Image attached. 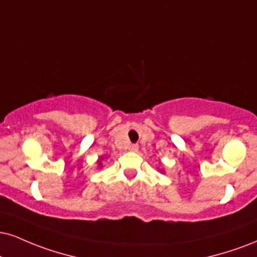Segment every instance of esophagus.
Segmentation results:
<instances>
[{"mask_svg":"<svg viewBox=\"0 0 257 257\" xmlns=\"http://www.w3.org/2000/svg\"><path fill=\"white\" fill-rule=\"evenodd\" d=\"M139 150V145L137 144H132L131 146H129V151H132V152H137Z\"/></svg>","mask_w":257,"mask_h":257,"instance_id":"1","label":"esophagus"}]
</instances>
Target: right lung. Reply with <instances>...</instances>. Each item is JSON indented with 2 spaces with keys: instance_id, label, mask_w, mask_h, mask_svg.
Here are the masks:
<instances>
[{
  "instance_id": "add662e5",
  "label": "right lung",
  "mask_w": 257,
  "mask_h": 257,
  "mask_svg": "<svg viewBox=\"0 0 257 257\" xmlns=\"http://www.w3.org/2000/svg\"><path fill=\"white\" fill-rule=\"evenodd\" d=\"M99 165H101V163H100V162H99Z\"/></svg>"
}]
</instances>
